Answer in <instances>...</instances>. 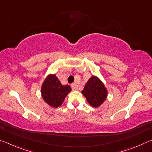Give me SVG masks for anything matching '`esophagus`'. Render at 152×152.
<instances>
[{
	"instance_id": "34e87169",
	"label": "esophagus",
	"mask_w": 152,
	"mask_h": 152,
	"mask_svg": "<svg viewBox=\"0 0 152 152\" xmlns=\"http://www.w3.org/2000/svg\"><path fill=\"white\" fill-rule=\"evenodd\" d=\"M71 87H72V90H78V85L76 83H73L71 85Z\"/></svg>"
}]
</instances>
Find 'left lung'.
<instances>
[{
	"label": "left lung",
	"mask_w": 152,
	"mask_h": 152,
	"mask_svg": "<svg viewBox=\"0 0 152 152\" xmlns=\"http://www.w3.org/2000/svg\"><path fill=\"white\" fill-rule=\"evenodd\" d=\"M82 93L86 97L88 103L95 108L103 103L107 96V91L104 84L94 76L88 80Z\"/></svg>",
	"instance_id": "1"
}]
</instances>
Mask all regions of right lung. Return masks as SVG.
<instances>
[{
	"label": "right lung",
	"instance_id": "add662e5",
	"mask_svg": "<svg viewBox=\"0 0 152 152\" xmlns=\"http://www.w3.org/2000/svg\"><path fill=\"white\" fill-rule=\"evenodd\" d=\"M71 90L69 85L63 86L55 74H50L43 83L42 95L46 103L56 108L63 103Z\"/></svg>",
	"mask_w": 152,
	"mask_h": 152
}]
</instances>
